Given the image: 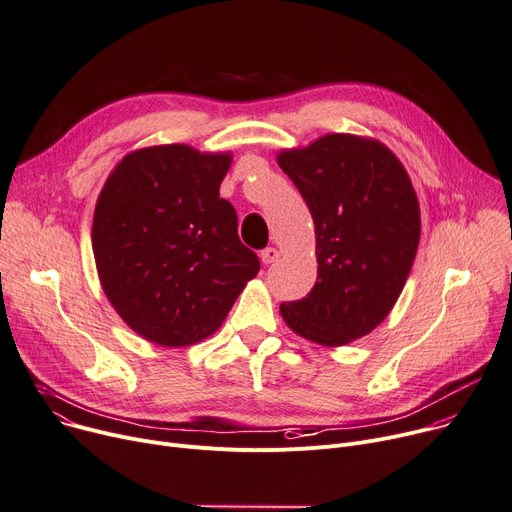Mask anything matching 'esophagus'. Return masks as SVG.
Returning <instances> with one entry per match:
<instances>
[{"label":"esophagus","mask_w":512,"mask_h":512,"mask_svg":"<svg viewBox=\"0 0 512 512\" xmlns=\"http://www.w3.org/2000/svg\"><path fill=\"white\" fill-rule=\"evenodd\" d=\"M279 256H281V252H279L277 248H266V250L260 252V260H262V264H266V266L272 264V262H277Z\"/></svg>","instance_id":"34e87169"}]
</instances>
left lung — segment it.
I'll list each match as a JSON object with an SVG mask.
<instances>
[{
    "label": "left lung",
    "instance_id": "1",
    "mask_svg": "<svg viewBox=\"0 0 512 512\" xmlns=\"http://www.w3.org/2000/svg\"><path fill=\"white\" fill-rule=\"evenodd\" d=\"M316 225L318 281L281 303L285 324L322 346L373 332L396 305L420 242L412 180L389 147L330 133L277 155Z\"/></svg>",
    "mask_w": 512,
    "mask_h": 512
}]
</instances>
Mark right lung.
Returning a JSON list of instances; mask_svg holds the SVG:
<instances>
[{
	"label": "right lung",
	"instance_id": "1",
	"mask_svg": "<svg viewBox=\"0 0 512 512\" xmlns=\"http://www.w3.org/2000/svg\"><path fill=\"white\" fill-rule=\"evenodd\" d=\"M231 153L153 145L127 153L96 201L92 250L104 295L141 338L190 346L219 330L258 256L219 199Z\"/></svg>",
	"mask_w": 512,
	"mask_h": 512
}]
</instances>
